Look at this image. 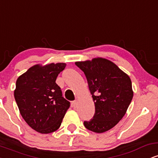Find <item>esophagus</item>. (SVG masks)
I'll use <instances>...</instances> for the list:
<instances>
[{"label": "esophagus", "instance_id": "34e87169", "mask_svg": "<svg viewBox=\"0 0 158 158\" xmlns=\"http://www.w3.org/2000/svg\"><path fill=\"white\" fill-rule=\"evenodd\" d=\"M72 104H73V108H77V107L78 106V104H79V102H78L77 100H75V101H73Z\"/></svg>", "mask_w": 158, "mask_h": 158}]
</instances>
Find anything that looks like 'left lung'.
<instances>
[{"mask_svg":"<svg viewBox=\"0 0 158 158\" xmlns=\"http://www.w3.org/2000/svg\"><path fill=\"white\" fill-rule=\"evenodd\" d=\"M84 72L94 105L93 119L85 121L87 129L103 133L122 119L133 98L131 81L114 62L103 58L77 61Z\"/></svg>","mask_w":158,"mask_h":158,"instance_id":"left-lung-1","label":"left lung"}]
</instances>
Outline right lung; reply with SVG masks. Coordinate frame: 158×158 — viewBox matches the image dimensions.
<instances>
[{"label":"right lung","mask_w":158,"mask_h":158,"mask_svg":"<svg viewBox=\"0 0 158 158\" xmlns=\"http://www.w3.org/2000/svg\"><path fill=\"white\" fill-rule=\"evenodd\" d=\"M65 63L35 64L16 81L14 97L21 115L32 129L41 134L56 131L70 103L56 83Z\"/></svg>","instance_id":"add662e5"}]
</instances>
